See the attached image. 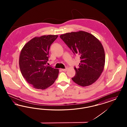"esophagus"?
I'll use <instances>...</instances> for the list:
<instances>
[{"mask_svg": "<svg viewBox=\"0 0 127 127\" xmlns=\"http://www.w3.org/2000/svg\"><path fill=\"white\" fill-rule=\"evenodd\" d=\"M61 70L63 71H66L67 70V68H65V69H61Z\"/></svg>", "mask_w": 127, "mask_h": 127, "instance_id": "esophagus-1", "label": "esophagus"}]
</instances>
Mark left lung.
<instances>
[{
    "instance_id": "1",
    "label": "left lung",
    "mask_w": 127,
    "mask_h": 127,
    "mask_svg": "<svg viewBox=\"0 0 127 127\" xmlns=\"http://www.w3.org/2000/svg\"><path fill=\"white\" fill-rule=\"evenodd\" d=\"M60 37L74 54L80 56L79 67H74L76 74L73 81L82 87L94 83L105 66V55L102 44L94 36L83 31L67 33Z\"/></svg>"
}]
</instances>
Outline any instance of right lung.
Returning a JSON list of instances; mask_svg holds the SVG:
<instances>
[{
	"mask_svg": "<svg viewBox=\"0 0 127 127\" xmlns=\"http://www.w3.org/2000/svg\"><path fill=\"white\" fill-rule=\"evenodd\" d=\"M58 36L50 35L35 37L27 43L20 52L19 65L21 74L35 89H46L58 77V69L46 65L50 47Z\"/></svg>",
	"mask_w": 127,
	"mask_h": 127,
	"instance_id": "obj_1",
	"label": "right lung"
}]
</instances>
